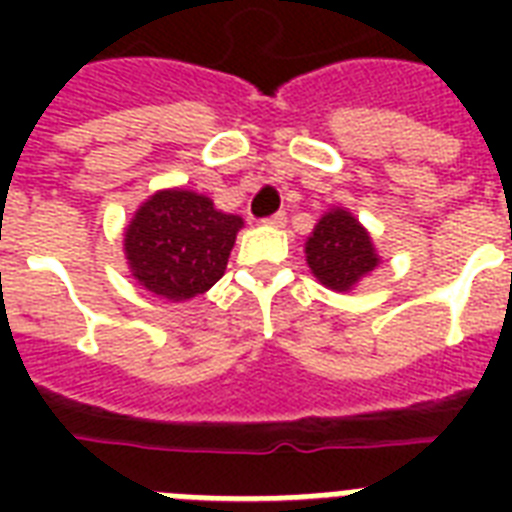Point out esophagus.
<instances>
[{
  "mask_svg": "<svg viewBox=\"0 0 512 512\" xmlns=\"http://www.w3.org/2000/svg\"><path fill=\"white\" fill-rule=\"evenodd\" d=\"M263 223L271 225V228H284V225H287V215H284V212H276V215L265 217Z\"/></svg>",
  "mask_w": 512,
  "mask_h": 512,
  "instance_id": "34e87169",
  "label": "esophagus"
}]
</instances>
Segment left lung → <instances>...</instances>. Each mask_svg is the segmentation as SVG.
Returning a JSON list of instances; mask_svg holds the SVG:
<instances>
[{
    "label": "left lung",
    "instance_id": "left-lung-1",
    "mask_svg": "<svg viewBox=\"0 0 512 512\" xmlns=\"http://www.w3.org/2000/svg\"><path fill=\"white\" fill-rule=\"evenodd\" d=\"M308 268L324 287L348 292L377 268L372 236L348 209H329L305 241Z\"/></svg>",
    "mask_w": 512,
    "mask_h": 512
}]
</instances>
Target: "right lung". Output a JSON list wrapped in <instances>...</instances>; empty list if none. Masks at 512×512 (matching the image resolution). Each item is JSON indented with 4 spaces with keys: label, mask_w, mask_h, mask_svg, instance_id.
Returning <instances> with one entry per match:
<instances>
[{
    "label": "right lung",
    "mask_w": 512,
    "mask_h": 512,
    "mask_svg": "<svg viewBox=\"0 0 512 512\" xmlns=\"http://www.w3.org/2000/svg\"><path fill=\"white\" fill-rule=\"evenodd\" d=\"M239 215H225L201 193L170 188L143 201L124 231V255L140 287L183 303L223 279Z\"/></svg>",
    "instance_id": "obj_1"
}]
</instances>
